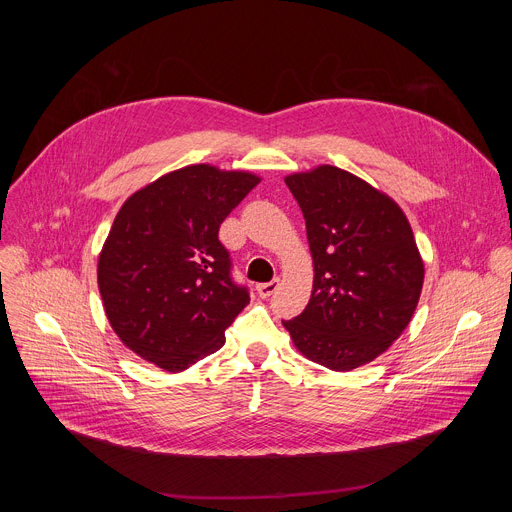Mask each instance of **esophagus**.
<instances>
[{"label": "esophagus", "instance_id": "obj_1", "mask_svg": "<svg viewBox=\"0 0 512 512\" xmlns=\"http://www.w3.org/2000/svg\"><path fill=\"white\" fill-rule=\"evenodd\" d=\"M277 287H279V279H273L269 283H259L257 285V294H259V298H269V296L275 294Z\"/></svg>", "mask_w": 512, "mask_h": 512}]
</instances>
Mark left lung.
Wrapping results in <instances>:
<instances>
[{"label": "left lung", "mask_w": 512, "mask_h": 512, "mask_svg": "<svg viewBox=\"0 0 512 512\" xmlns=\"http://www.w3.org/2000/svg\"><path fill=\"white\" fill-rule=\"evenodd\" d=\"M314 263L306 310L283 322L294 346L330 371L369 364L409 326L425 267L401 206L330 164L285 176Z\"/></svg>", "instance_id": "left-lung-1"}]
</instances>
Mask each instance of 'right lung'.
<instances>
[{"label": "right lung", "mask_w": 512, "mask_h": 512, "mask_svg": "<svg viewBox=\"0 0 512 512\" xmlns=\"http://www.w3.org/2000/svg\"><path fill=\"white\" fill-rule=\"evenodd\" d=\"M261 182L247 170L192 164L135 190L97 261L105 316L119 340L168 373L223 348L249 304L218 241L227 214Z\"/></svg>", "instance_id": "right-lung-1"}]
</instances>
